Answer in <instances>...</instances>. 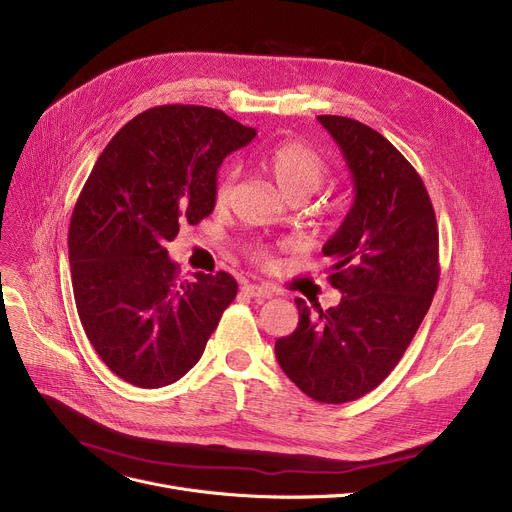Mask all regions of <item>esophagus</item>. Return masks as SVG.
I'll use <instances>...</instances> for the list:
<instances>
[{
  "instance_id": "34e87169",
  "label": "esophagus",
  "mask_w": 512,
  "mask_h": 512,
  "mask_svg": "<svg viewBox=\"0 0 512 512\" xmlns=\"http://www.w3.org/2000/svg\"><path fill=\"white\" fill-rule=\"evenodd\" d=\"M242 293L249 295V297H255V299H270L274 295L272 288L263 286V284H244Z\"/></svg>"
}]
</instances>
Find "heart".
<instances>
[{"mask_svg":"<svg viewBox=\"0 0 512 512\" xmlns=\"http://www.w3.org/2000/svg\"><path fill=\"white\" fill-rule=\"evenodd\" d=\"M263 171L272 177L280 194L288 201H305L307 196L318 192L330 175V165L322 154L301 140H286L272 146L261 157ZM236 184V169H221L215 182V205L224 207L230 203ZM251 257L259 263H270V253L263 247H253Z\"/></svg>","mask_w":512,"mask_h":512,"instance_id":"heart-1","label":"heart"}]
</instances>
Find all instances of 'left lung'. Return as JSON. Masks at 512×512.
Wrapping results in <instances>:
<instances>
[{"label": "left lung", "instance_id": "left-lung-1", "mask_svg": "<svg viewBox=\"0 0 512 512\" xmlns=\"http://www.w3.org/2000/svg\"><path fill=\"white\" fill-rule=\"evenodd\" d=\"M318 121L351 171L355 198L324 244L341 303L295 299L299 326L276 341L284 374L322 404L353 402L379 387L425 320L439 282V232L416 169L372 127L337 115Z\"/></svg>", "mask_w": 512, "mask_h": 512}]
</instances>
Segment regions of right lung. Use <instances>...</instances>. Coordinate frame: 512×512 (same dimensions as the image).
Masks as SVG:
<instances>
[{
    "label": "right lung",
    "mask_w": 512,
    "mask_h": 512,
    "mask_svg": "<svg viewBox=\"0 0 512 512\" xmlns=\"http://www.w3.org/2000/svg\"><path fill=\"white\" fill-rule=\"evenodd\" d=\"M253 138L217 108L165 104L133 117L98 157L73 209L69 261L85 335L119 379L180 381L236 299L228 272L182 280L167 242L211 215L219 165Z\"/></svg>",
    "instance_id": "add662e5"
}]
</instances>
